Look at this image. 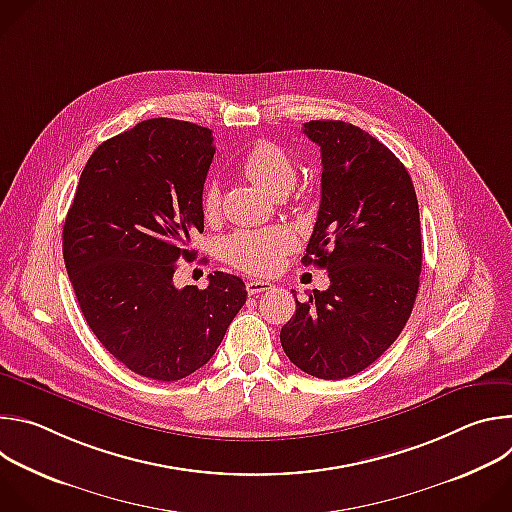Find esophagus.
Returning <instances> with one entry per match:
<instances>
[{
	"label": "esophagus",
	"mask_w": 512,
	"mask_h": 512,
	"mask_svg": "<svg viewBox=\"0 0 512 512\" xmlns=\"http://www.w3.org/2000/svg\"><path fill=\"white\" fill-rule=\"evenodd\" d=\"M273 287V283L269 281H263V279H249L247 281V294L249 296H257V294H263V291H269Z\"/></svg>",
	"instance_id": "obj_1"
}]
</instances>
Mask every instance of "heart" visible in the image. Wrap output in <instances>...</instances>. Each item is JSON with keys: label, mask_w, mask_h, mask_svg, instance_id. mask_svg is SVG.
I'll return each instance as SVG.
<instances>
[{"label": "heart", "mask_w": 512, "mask_h": 512, "mask_svg": "<svg viewBox=\"0 0 512 512\" xmlns=\"http://www.w3.org/2000/svg\"><path fill=\"white\" fill-rule=\"evenodd\" d=\"M241 172L255 186L265 190L271 196H283L296 182L298 168L291 156L273 141H257L253 148L245 154L241 162ZM202 214L212 221L221 210V188L216 182H208L200 196ZM296 239L289 231L281 227L263 229V231H237L223 243L225 259L253 275H269L273 273L281 257L294 249Z\"/></svg>", "instance_id": "b5f03b06"}]
</instances>
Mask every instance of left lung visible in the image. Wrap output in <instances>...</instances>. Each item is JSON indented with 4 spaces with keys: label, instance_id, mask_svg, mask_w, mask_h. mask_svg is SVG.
<instances>
[{
    "label": "left lung",
    "instance_id": "obj_1",
    "mask_svg": "<svg viewBox=\"0 0 512 512\" xmlns=\"http://www.w3.org/2000/svg\"><path fill=\"white\" fill-rule=\"evenodd\" d=\"M320 145L322 198L304 263L330 287L298 302L279 340L304 373L338 381L373 364L405 328L421 273L419 206L395 154L344 121H310Z\"/></svg>",
    "mask_w": 512,
    "mask_h": 512
}]
</instances>
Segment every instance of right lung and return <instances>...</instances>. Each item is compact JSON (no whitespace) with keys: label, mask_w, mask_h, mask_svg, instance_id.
<instances>
[{"label":"right lung","mask_w":512,"mask_h":512,"mask_svg":"<svg viewBox=\"0 0 512 512\" xmlns=\"http://www.w3.org/2000/svg\"><path fill=\"white\" fill-rule=\"evenodd\" d=\"M212 156L206 127L141 121L93 152L64 221V265L89 328L154 381L204 367L247 302L243 279L223 271L208 275L206 289L174 285L178 259H192L190 237L204 231Z\"/></svg>","instance_id":"1"}]
</instances>
